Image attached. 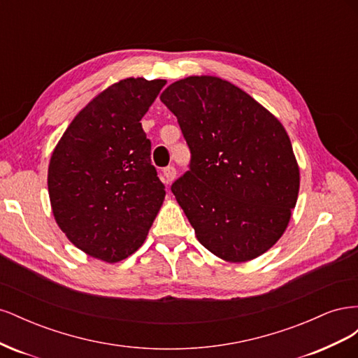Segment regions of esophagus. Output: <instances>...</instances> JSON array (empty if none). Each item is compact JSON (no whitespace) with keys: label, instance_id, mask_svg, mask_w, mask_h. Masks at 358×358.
<instances>
[{"label":"esophagus","instance_id":"esophagus-1","mask_svg":"<svg viewBox=\"0 0 358 358\" xmlns=\"http://www.w3.org/2000/svg\"><path fill=\"white\" fill-rule=\"evenodd\" d=\"M162 175H164V182L166 183H170V182L175 180V178H176V169H175V166L166 167L164 170H162Z\"/></svg>","mask_w":358,"mask_h":358}]
</instances>
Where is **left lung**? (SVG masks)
<instances>
[{
    "mask_svg": "<svg viewBox=\"0 0 358 358\" xmlns=\"http://www.w3.org/2000/svg\"><path fill=\"white\" fill-rule=\"evenodd\" d=\"M161 101L178 117L189 170L171 192L199 242L231 263L257 258L284 234L299 194V166L278 119L233 83L191 76Z\"/></svg>",
    "mask_w": 358,
    "mask_h": 358,
    "instance_id": "left-lung-1",
    "label": "left lung"
}]
</instances>
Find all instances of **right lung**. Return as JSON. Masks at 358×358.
<instances>
[{
    "label": "right lung",
    "mask_w": 358,
    "mask_h": 358,
    "mask_svg": "<svg viewBox=\"0 0 358 358\" xmlns=\"http://www.w3.org/2000/svg\"><path fill=\"white\" fill-rule=\"evenodd\" d=\"M166 80L124 79L76 116L53 150V216L73 245L116 263L143 245L166 196L142 117Z\"/></svg>",
    "instance_id": "1"
}]
</instances>
